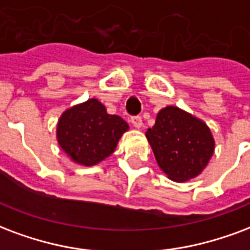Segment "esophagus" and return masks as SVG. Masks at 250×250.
Masks as SVG:
<instances>
[{
  "label": "esophagus",
  "mask_w": 250,
  "mask_h": 250,
  "mask_svg": "<svg viewBox=\"0 0 250 250\" xmlns=\"http://www.w3.org/2000/svg\"><path fill=\"white\" fill-rule=\"evenodd\" d=\"M131 123H132V125H134L135 128H140V127L143 125V120H142L140 116H132V118H131Z\"/></svg>",
  "instance_id": "34e87169"
}]
</instances>
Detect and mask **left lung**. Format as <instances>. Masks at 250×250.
I'll use <instances>...</instances> for the list:
<instances>
[{
  "label": "left lung",
  "instance_id": "8db88e82",
  "mask_svg": "<svg viewBox=\"0 0 250 250\" xmlns=\"http://www.w3.org/2000/svg\"><path fill=\"white\" fill-rule=\"evenodd\" d=\"M146 138L160 169L177 183L199 176L214 152L209 127L175 106L159 111L155 125L147 130Z\"/></svg>",
  "mask_w": 250,
  "mask_h": 250
}]
</instances>
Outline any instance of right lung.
Here are the masks:
<instances>
[{
	"label": "right lung",
	"mask_w": 250,
	"mask_h": 250,
	"mask_svg": "<svg viewBox=\"0 0 250 250\" xmlns=\"http://www.w3.org/2000/svg\"><path fill=\"white\" fill-rule=\"evenodd\" d=\"M128 128L127 122L107 114L106 107L91 98L63 111L57 125V140L71 162L91 167L115 151Z\"/></svg>",
	"instance_id": "1"
}]
</instances>
